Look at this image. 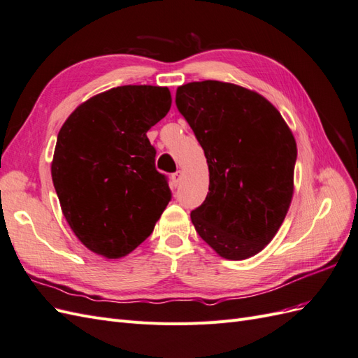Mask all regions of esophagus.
Returning <instances> with one entry per match:
<instances>
[{
    "instance_id": "esophagus-1",
    "label": "esophagus",
    "mask_w": 358,
    "mask_h": 358,
    "mask_svg": "<svg viewBox=\"0 0 358 358\" xmlns=\"http://www.w3.org/2000/svg\"><path fill=\"white\" fill-rule=\"evenodd\" d=\"M180 179H182V171H180V170L175 171V173H173V175H171V182H173V185H175V187L179 185Z\"/></svg>"
}]
</instances>
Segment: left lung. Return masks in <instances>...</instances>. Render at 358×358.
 Listing matches in <instances>:
<instances>
[{"mask_svg":"<svg viewBox=\"0 0 358 358\" xmlns=\"http://www.w3.org/2000/svg\"><path fill=\"white\" fill-rule=\"evenodd\" d=\"M176 106L209 166V192L191 221L227 259L258 254L284 222L292 199L297 146L264 96L218 80L191 82Z\"/></svg>","mask_w":358,"mask_h":358,"instance_id":"1","label":"left lung"}]
</instances>
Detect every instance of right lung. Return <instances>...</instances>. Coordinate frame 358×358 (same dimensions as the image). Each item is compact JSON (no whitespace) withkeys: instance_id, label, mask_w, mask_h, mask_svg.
<instances>
[{"instance_id":"1","label":"right lung","mask_w":358,"mask_h":358,"mask_svg":"<svg viewBox=\"0 0 358 358\" xmlns=\"http://www.w3.org/2000/svg\"><path fill=\"white\" fill-rule=\"evenodd\" d=\"M170 106L169 88L117 86L80 104L59 129L53 187L73 233L92 252L134 251L171 200L146 136Z\"/></svg>"}]
</instances>
